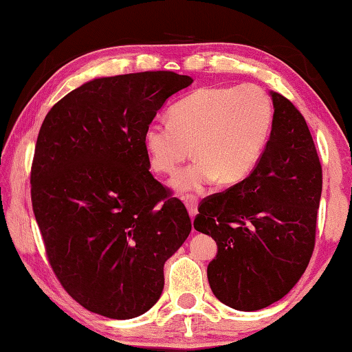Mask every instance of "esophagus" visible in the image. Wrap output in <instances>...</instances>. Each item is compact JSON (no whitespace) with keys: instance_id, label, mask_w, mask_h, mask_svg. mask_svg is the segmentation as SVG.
<instances>
[{"instance_id":"1","label":"esophagus","mask_w":352,"mask_h":352,"mask_svg":"<svg viewBox=\"0 0 352 352\" xmlns=\"http://www.w3.org/2000/svg\"><path fill=\"white\" fill-rule=\"evenodd\" d=\"M183 200H184V205H186V208H188L190 219H194L195 214H197L199 199L195 197V195H186V197H183Z\"/></svg>"}]
</instances>
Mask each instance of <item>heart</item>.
<instances>
[{"mask_svg": "<svg viewBox=\"0 0 352 352\" xmlns=\"http://www.w3.org/2000/svg\"><path fill=\"white\" fill-rule=\"evenodd\" d=\"M273 124L272 100L259 87H205L178 100L169 122L144 129L142 144L158 174H174L192 155L197 162L178 172L172 186L200 190L219 180L242 182L258 163Z\"/></svg>", "mask_w": 352, "mask_h": 352, "instance_id": "heart-1", "label": "heart"}]
</instances>
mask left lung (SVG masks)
Listing matches in <instances>:
<instances>
[{
	"instance_id": "1",
	"label": "left lung",
	"mask_w": 352,
	"mask_h": 352,
	"mask_svg": "<svg viewBox=\"0 0 352 352\" xmlns=\"http://www.w3.org/2000/svg\"><path fill=\"white\" fill-rule=\"evenodd\" d=\"M270 138L245 180L200 201L194 228L217 242L208 265L212 294L237 311L287 295L311 261L323 172L306 119L272 93Z\"/></svg>"
}]
</instances>
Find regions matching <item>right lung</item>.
Here are the masks:
<instances>
[{"instance_id": "right-lung-1", "label": "right lung", "mask_w": 352, "mask_h": 352, "mask_svg": "<svg viewBox=\"0 0 352 352\" xmlns=\"http://www.w3.org/2000/svg\"><path fill=\"white\" fill-rule=\"evenodd\" d=\"M192 83L174 71L100 77L47 111L31 199L52 272L90 312L129 320L164 287V262L190 233L182 200L148 172L144 129Z\"/></svg>"}]
</instances>
